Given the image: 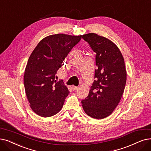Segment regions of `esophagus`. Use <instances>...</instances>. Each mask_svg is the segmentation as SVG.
I'll use <instances>...</instances> for the list:
<instances>
[{"label": "esophagus", "mask_w": 151, "mask_h": 151, "mask_svg": "<svg viewBox=\"0 0 151 151\" xmlns=\"http://www.w3.org/2000/svg\"><path fill=\"white\" fill-rule=\"evenodd\" d=\"M72 88L73 89V90H77L78 88H79V87H76V86H72Z\"/></svg>", "instance_id": "34e87169"}]
</instances>
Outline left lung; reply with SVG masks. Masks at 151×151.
<instances>
[{"label":"left lung","mask_w":151,"mask_h":151,"mask_svg":"<svg viewBox=\"0 0 151 151\" xmlns=\"http://www.w3.org/2000/svg\"><path fill=\"white\" fill-rule=\"evenodd\" d=\"M96 52L95 79L88 95L82 100L84 111L95 119L105 118L113 113L122 99L126 82L124 60L113 41L96 33L82 35Z\"/></svg>","instance_id":"1"}]
</instances>
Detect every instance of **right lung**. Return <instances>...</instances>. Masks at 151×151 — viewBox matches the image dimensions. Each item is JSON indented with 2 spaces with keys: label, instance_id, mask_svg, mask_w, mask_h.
<instances>
[{
  "label": "right lung",
  "instance_id": "obj_1",
  "mask_svg": "<svg viewBox=\"0 0 151 151\" xmlns=\"http://www.w3.org/2000/svg\"><path fill=\"white\" fill-rule=\"evenodd\" d=\"M82 35L59 33L42 39L30 55L24 73L25 93L32 110L42 117L60 111L69 91L56 72Z\"/></svg>",
  "mask_w": 151,
  "mask_h": 151
}]
</instances>
